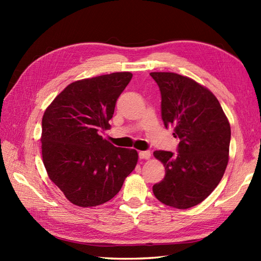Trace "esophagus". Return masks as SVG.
Wrapping results in <instances>:
<instances>
[{
  "label": "esophagus",
  "instance_id": "esophagus-1",
  "mask_svg": "<svg viewBox=\"0 0 261 261\" xmlns=\"http://www.w3.org/2000/svg\"><path fill=\"white\" fill-rule=\"evenodd\" d=\"M151 157V152L149 150H146V151H140L139 152V158L140 159H149Z\"/></svg>",
  "mask_w": 261,
  "mask_h": 261
}]
</instances>
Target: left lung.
<instances>
[{
	"instance_id": "obj_1",
	"label": "left lung",
	"mask_w": 261,
	"mask_h": 261,
	"mask_svg": "<svg viewBox=\"0 0 261 261\" xmlns=\"http://www.w3.org/2000/svg\"><path fill=\"white\" fill-rule=\"evenodd\" d=\"M162 94V118L179 138L178 153L157 150L165 178L152 186L154 196L175 208L203 202L222 179L229 162L231 127L214 94L190 77L150 73Z\"/></svg>"
}]
</instances>
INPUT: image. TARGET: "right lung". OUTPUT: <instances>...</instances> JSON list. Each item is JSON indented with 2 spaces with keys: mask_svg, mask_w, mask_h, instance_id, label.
Returning a JSON list of instances; mask_svg holds the SVG:
<instances>
[{
  "mask_svg": "<svg viewBox=\"0 0 261 261\" xmlns=\"http://www.w3.org/2000/svg\"><path fill=\"white\" fill-rule=\"evenodd\" d=\"M132 79L129 71L71 83L42 116L41 152L49 178L82 207L113 198L136 168L138 152L99 136L111 127L116 99Z\"/></svg>",
  "mask_w": 261,
  "mask_h": 261,
  "instance_id": "add662e5",
  "label": "right lung"
}]
</instances>
